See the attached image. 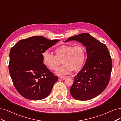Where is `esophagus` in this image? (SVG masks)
<instances>
[{
	"label": "esophagus",
	"instance_id": "1",
	"mask_svg": "<svg viewBox=\"0 0 121 121\" xmlns=\"http://www.w3.org/2000/svg\"><path fill=\"white\" fill-rule=\"evenodd\" d=\"M66 76H60V78L62 80H64L65 78H66Z\"/></svg>",
	"mask_w": 121,
	"mask_h": 121
}]
</instances>
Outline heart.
Masks as SVG:
<instances>
[{
    "label": "heart",
    "instance_id": "obj_1",
    "mask_svg": "<svg viewBox=\"0 0 121 121\" xmlns=\"http://www.w3.org/2000/svg\"><path fill=\"white\" fill-rule=\"evenodd\" d=\"M55 55L48 51L42 54L43 64L51 70H55L61 64L64 65L56 71L58 75H65L78 71L83 67L86 58V49L82 45L76 46L62 45L56 48Z\"/></svg>",
    "mask_w": 121,
    "mask_h": 121
}]
</instances>
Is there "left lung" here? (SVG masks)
<instances>
[{"label":"left lung","mask_w":121,"mask_h":121,"mask_svg":"<svg viewBox=\"0 0 121 121\" xmlns=\"http://www.w3.org/2000/svg\"><path fill=\"white\" fill-rule=\"evenodd\" d=\"M76 40L86 47L87 60L81 70L74 77L70 89L71 95L82 101L93 99L100 95L109 84L112 61L105 44L88 33L69 37L65 42Z\"/></svg>","instance_id":"1"}]
</instances>
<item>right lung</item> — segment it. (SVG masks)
Segmentation results:
<instances>
[{"label": "right lung", "instance_id": "obj_1", "mask_svg": "<svg viewBox=\"0 0 121 121\" xmlns=\"http://www.w3.org/2000/svg\"><path fill=\"white\" fill-rule=\"evenodd\" d=\"M59 41L35 36L20 40L11 48L9 71L13 85L22 96L39 100L50 93L58 77L43 63L42 54Z\"/></svg>", "mask_w": 121, "mask_h": 121}]
</instances>
